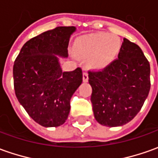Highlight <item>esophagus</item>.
Wrapping results in <instances>:
<instances>
[{"label": "esophagus", "mask_w": 158, "mask_h": 158, "mask_svg": "<svg viewBox=\"0 0 158 158\" xmlns=\"http://www.w3.org/2000/svg\"><path fill=\"white\" fill-rule=\"evenodd\" d=\"M83 81L84 82H87L88 81V73L86 72L83 73Z\"/></svg>", "instance_id": "1"}]
</instances>
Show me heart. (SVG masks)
<instances>
[{
  "mask_svg": "<svg viewBox=\"0 0 158 158\" xmlns=\"http://www.w3.org/2000/svg\"><path fill=\"white\" fill-rule=\"evenodd\" d=\"M121 42L115 35L98 34L80 40L75 46V52L87 60L91 68L106 67L115 60L119 52Z\"/></svg>",
  "mask_w": 158,
  "mask_h": 158,
  "instance_id": "heart-1",
  "label": "heart"
}]
</instances>
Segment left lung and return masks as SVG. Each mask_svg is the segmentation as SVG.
Returning <instances> with one entry per match:
<instances>
[{
    "mask_svg": "<svg viewBox=\"0 0 158 158\" xmlns=\"http://www.w3.org/2000/svg\"><path fill=\"white\" fill-rule=\"evenodd\" d=\"M151 67L141 48L124 39L118 59L106 68L89 72L91 101L98 123L117 127L141 110L151 88Z\"/></svg>",
    "mask_w": 158,
    "mask_h": 158,
    "instance_id": "left-lung-1",
    "label": "left lung"
}]
</instances>
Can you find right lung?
Listing matches in <instances>:
<instances>
[{
  "instance_id": "right-lung-1",
  "label": "right lung",
  "mask_w": 158,
  "mask_h": 158,
  "mask_svg": "<svg viewBox=\"0 0 158 158\" xmlns=\"http://www.w3.org/2000/svg\"><path fill=\"white\" fill-rule=\"evenodd\" d=\"M75 27H59L29 40L20 49L14 68L18 101L44 127H58L67 119L73 94L82 83L80 67L63 72L60 58L68 57Z\"/></svg>"
}]
</instances>
